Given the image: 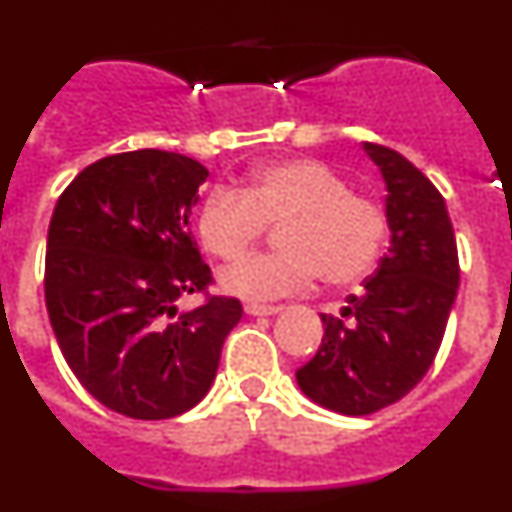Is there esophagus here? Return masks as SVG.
I'll return each mask as SVG.
<instances>
[{"mask_svg":"<svg viewBox=\"0 0 512 512\" xmlns=\"http://www.w3.org/2000/svg\"><path fill=\"white\" fill-rule=\"evenodd\" d=\"M279 310H282V307L259 305V302H248V305H246V312H248V315H253V318H261V315H277Z\"/></svg>","mask_w":512,"mask_h":512,"instance_id":"esophagus-1","label":"esophagus"}]
</instances>
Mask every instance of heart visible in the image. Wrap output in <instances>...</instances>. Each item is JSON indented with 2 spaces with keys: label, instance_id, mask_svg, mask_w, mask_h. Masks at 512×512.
I'll return each mask as SVG.
<instances>
[{
  "label": "heart",
  "instance_id": "1",
  "mask_svg": "<svg viewBox=\"0 0 512 512\" xmlns=\"http://www.w3.org/2000/svg\"><path fill=\"white\" fill-rule=\"evenodd\" d=\"M266 225H282V253L253 256L223 271L220 287L243 300L300 295L323 277L354 284L377 266L387 241V215L377 202L354 194L341 174L310 158L256 169L248 187H215L197 212V235L215 259H243Z\"/></svg>",
  "mask_w": 512,
  "mask_h": 512
}]
</instances>
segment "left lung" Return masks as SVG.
<instances>
[{"label": "left lung", "instance_id": "8db88e82", "mask_svg": "<svg viewBox=\"0 0 512 512\" xmlns=\"http://www.w3.org/2000/svg\"><path fill=\"white\" fill-rule=\"evenodd\" d=\"M387 187L392 241L343 318L320 315L318 354L297 369L300 390L341 415L402 400L431 369L459 289V253L441 192L408 158L364 143ZM351 317V321H346Z\"/></svg>", "mask_w": 512, "mask_h": 512}]
</instances>
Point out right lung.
Wrapping results in <instances>:
<instances>
[{"label": "right lung", "mask_w": 512, "mask_h": 512, "mask_svg": "<svg viewBox=\"0 0 512 512\" xmlns=\"http://www.w3.org/2000/svg\"><path fill=\"white\" fill-rule=\"evenodd\" d=\"M210 171L182 153H117L87 166L58 197L45 253V307L61 354L104 408L135 420L187 413L207 390L243 315L207 297L210 266L189 230Z\"/></svg>", "instance_id": "1"}]
</instances>
